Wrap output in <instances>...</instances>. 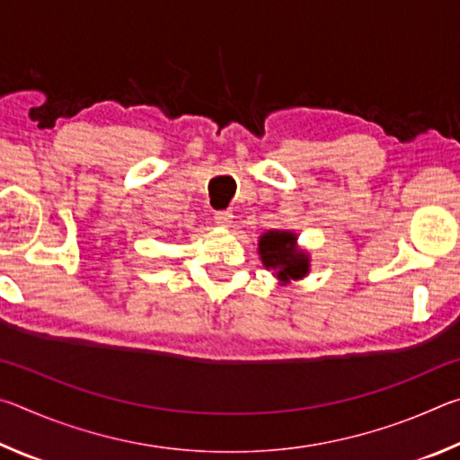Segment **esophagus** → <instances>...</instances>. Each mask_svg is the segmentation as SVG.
Returning <instances> with one entry per match:
<instances>
[{
  "label": "esophagus",
  "instance_id": "1",
  "mask_svg": "<svg viewBox=\"0 0 460 460\" xmlns=\"http://www.w3.org/2000/svg\"><path fill=\"white\" fill-rule=\"evenodd\" d=\"M231 219H233V211H229V208H225V211H217V213H215V223L221 225V227H229Z\"/></svg>",
  "mask_w": 460,
  "mask_h": 460
}]
</instances>
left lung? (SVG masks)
<instances>
[{"mask_svg": "<svg viewBox=\"0 0 460 460\" xmlns=\"http://www.w3.org/2000/svg\"><path fill=\"white\" fill-rule=\"evenodd\" d=\"M296 237L288 231H268L260 239V253L266 268L278 270L279 279H298L308 271V260L294 247Z\"/></svg>", "mask_w": 460, "mask_h": 460, "instance_id": "left-lung-1", "label": "left lung"}]
</instances>
